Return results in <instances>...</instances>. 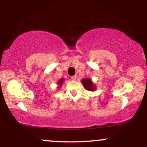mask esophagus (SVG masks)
Returning a JSON list of instances; mask_svg holds the SVG:
<instances>
[{
    "label": "esophagus",
    "instance_id": "esophagus-1",
    "mask_svg": "<svg viewBox=\"0 0 147 147\" xmlns=\"http://www.w3.org/2000/svg\"><path fill=\"white\" fill-rule=\"evenodd\" d=\"M71 79H72V81H75L76 79H77V76H76V75L72 76V77H71Z\"/></svg>",
    "mask_w": 147,
    "mask_h": 147
}]
</instances>
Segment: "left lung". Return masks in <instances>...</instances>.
Segmentation results:
<instances>
[{
  "label": "left lung",
  "mask_w": 147,
  "mask_h": 147,
  "mask_svg": "<svg viewBox=\"0 0 147 147\" xmlns=\"http://www.w3.org/2000/svg\"><path fill=\"white\" fill-rule=\"evenodd\" d=\"M82 83L84 85V88H85L86 90H89V91L95 90L96 86L94 85V84L92 83V82L90 80V79H88V78L83 79L82 80Z\"/></svg>",
  "instance_id": "1"
}]
</instances>
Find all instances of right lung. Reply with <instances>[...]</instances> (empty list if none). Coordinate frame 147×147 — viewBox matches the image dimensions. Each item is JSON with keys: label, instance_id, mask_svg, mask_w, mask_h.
I'll return each instance as SVG.
<instances>
[{"label": "right lung", "instance_id": "right-lung-1", "mask_svg": "<svg viewBox=\"0 0 147 147\" xmlns=\"http://www.w3.org/2000/svg\"><path fill=\"white\" fill-rule=\"evenodd\" d=\"M63 81H64V79H60L59 80V82H57V84H58V85H59V87L61 86L62 84H63Z\"/></svg>", "mask_w": 147, "mask_h": 147}]
</instances>
